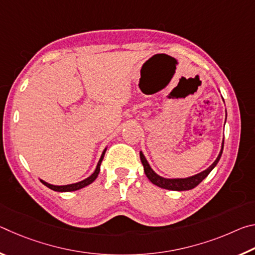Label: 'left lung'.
Wrapping results in <instances>:
<instances>
[{
	"mask_svg": "<svg viewBox=\"0 0 255 255\" xmlns=\"http://www.w3.org/2000/svg\"><path fill=\"white\" fill-rule=\"evenodd\" d=\"M226 117H227V114H226ZM225 123H226V120H225ZM223 148H224V140L222 141L221 152H219L217 158L215 159V162L211 164L208 169H206L205 171H202L198 174H195L192 176H188V178H175V179L164 178V176L158 175L156 172H155L152 167H150L149 163L147 162V159H146L145 155L143 154L141 150L139 153V156H140L141 164H143V166H144L145 174L153 184L157 185V187H159V188L166 189V190H173V191H185V190H191L193 188H196L197 185L199 184L205 178H207V175H208L210 172L214 170V167L217 165L218 161L221 159Z\"/></svg>",
	"mask_w": 255,
	"mask_h": 255,
	"instance_id": "obj_1",
	"label": "left lung"
}]
</instances>
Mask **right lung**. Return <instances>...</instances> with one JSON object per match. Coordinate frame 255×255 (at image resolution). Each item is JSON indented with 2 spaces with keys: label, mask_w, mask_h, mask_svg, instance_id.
I'll return each mask as SVG.
<instances>
[{
  "label": "right lung",
  "mask_w": 255,
  "mask_h": 255,
  "mask_svg": "<svg viewBox=\"0 0 255 255\" xmlns=\"http://www.w3.org/2000/svg\"><path fill=\"white\" fill-rule=\"evenodd\" d=\"M106 150H107V147L103 149V152L101 154V157L100 159H99V162L97 164V167L96 170H94L93 173L89 176V178H86L84 180L80 181V182H76V183H71V184H65V185H54V184H50L48 182H46V181L44 180H40L41 183H44L46 187H48L49 189L54 190V191H58V192H70V191H76V190H80L82 188L86 187V185L91 184L94 180H96L98 178L99 173H100V166H101V162L103 157H105V154H106Z\"/></svg>",
  "instance_id": "obj_1"
}]
</instances>
